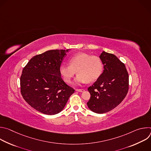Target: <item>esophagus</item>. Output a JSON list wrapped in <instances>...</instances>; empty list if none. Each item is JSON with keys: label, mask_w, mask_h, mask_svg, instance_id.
Segmentation results:
<instances>
[{"label": "esophagus", "mask_w": 151, "mask_h": 151, "mask_svg": "<svg viewBox=\"0 0 151 151\" xmlns=\"http://www.w3.org/2000/svg\"><path fill=\"white\" fill-rule=\"evenodd\" d=\"M84 89H76V91H78V92H82V91H84Z\"/></svg>", "instance_id": "esophagus-1"}]
</instances>
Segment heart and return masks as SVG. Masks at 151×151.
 Wrapping results in <instances>:
<instances>
[{"mask_svg":"<svg viewBox=\"0 0 151 151\" xmlns=\"http://www.w3.org/2000/svg\"><path fill=\"white\" fill-rule=\"evenodd\" d=\"M69 65L62 64L60 67V72L65 82L69 83L76 73L77 83L93 82L101 75L103 64L99 57L90 55L87 53H78L73 55L69 60Z\"/></svg>","mask_w":151,"mask_h":151,"instance_id":"1","label":"heart"}]
</instances>
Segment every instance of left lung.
I'll return each instance as SVG.
<instances>
[{"instance_id":"left-lung-1","label":"left lung","mask_w":151,"mask_h":151,"mask_svg":"<svg viewBox=\"0 0 151 151\" xmlns=\"http://www.w3.org/2000/svg\"><path fill=\"white\" fill-rule=\"evenodd\" d=\"M100 58L104 70L88 88L91 96L87 106L95 113L104 114L114 109L127 96L129 76L124 63L115 55L103 51Z\"/></svg>"}]
</instances>
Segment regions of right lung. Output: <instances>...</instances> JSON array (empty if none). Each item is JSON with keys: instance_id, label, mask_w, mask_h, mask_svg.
<instances>
[{"instance_id": "1", "label": "right lung", "mask_w": 151, "mask_h": 151, "mask_svg": "<svg viewBox=\"0 0 151 151\" xmlns=\"http://www.w3.org/2000/svg\"><path fill=\"white\" fill-rule=\"evenodd\" d=\"M69 50H49L32 58L20 77V91L36 111L48 115L60 112L75 90L63 80L60 67Z\"/></svg>"}]
</instances>
